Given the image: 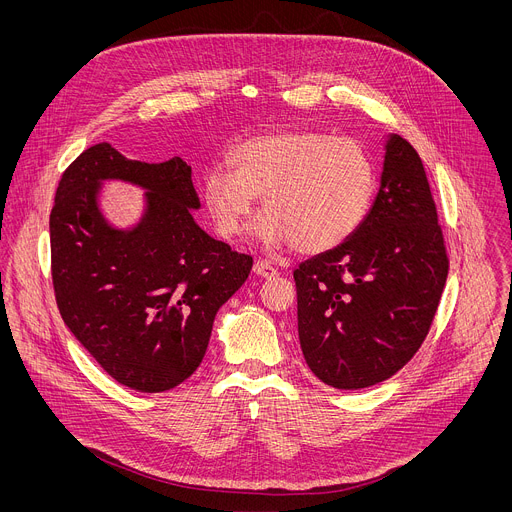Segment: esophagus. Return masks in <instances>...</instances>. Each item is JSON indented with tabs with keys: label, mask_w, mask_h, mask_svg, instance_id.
I'll use <instances>...</instances> for the list:
<instances>
[{
	"label": "esophagus",
	"mask_w": 512,
	"mask_h": 512,
	"mask_svg": "<svg viewBox=\"0 0 512 512\" xmlns=\"http://www.w3.org/2000/svg\"><path fill=\"white\" fill-rule=\"evenodd\" d=\"M253 271H255L257 275H261V277H275V275H277V269H275L271 263L263 261V259H257V261H255Z\"/></svg>",
	"instance_id": "obj_1"
}]
</instances>
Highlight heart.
<instances>
[{
    "mask_svg": "<svg viewBox=\"0 0 512 512\" xmlns=\"http://www.w3.org/2000/svg\"><path fill=\"white\" fill-rule=\"evenodd\" d=\"M229 168L202 176V202L218 235L235 239L257 196L267 214L257 227L269 247L294 245L306 255L328 253L362 225L377 186L364 145L314 129H285L241 141Z\"/></svg>",
    "mask_w": 512,
    "mask_h": 512,
    "instance_id": "1",
    "label": "heart"
}]
</instances>
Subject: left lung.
Listing matches in <instances>:
<instances>
[{
    "instance_id": "8db88e82",
    "label": "left lung",
    "mask_w": 512,
    "mask_h": 512,
    "mask_svg": "<svg viewBox=\"0 0 512 512\" xmlns=\"http://www.w3.org/2000/svg\"><path fill=\"white\" fill-rule=\"evenodd\" d=\"M448 267L421 158L391 135L367 218L346 243L294 271L300 344L312 373L352 391L401 371L431 328Z\"/></svg>"
}]
</instances>
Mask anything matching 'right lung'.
<instances>
[{"label":"right lung","instance_id":"add662e5","mask_svg":"<svg viewBox=\"0 0 512 512\" xmlns=\"http://www.w3.org/2000/svg\"><path fill=\"white\" fill-rule=\"evenodd\" d=\"M103 179L149 190L131 232L106 225L96 194ZM192 168L127 160L97 143L72 162L50 212L56 306L68 330L117 383L162 393L184 383L204 358L214 316L245 283L253 257L208 237Z\"/></svg>","mask_w":512,"mask_h":512}]
</instances>
